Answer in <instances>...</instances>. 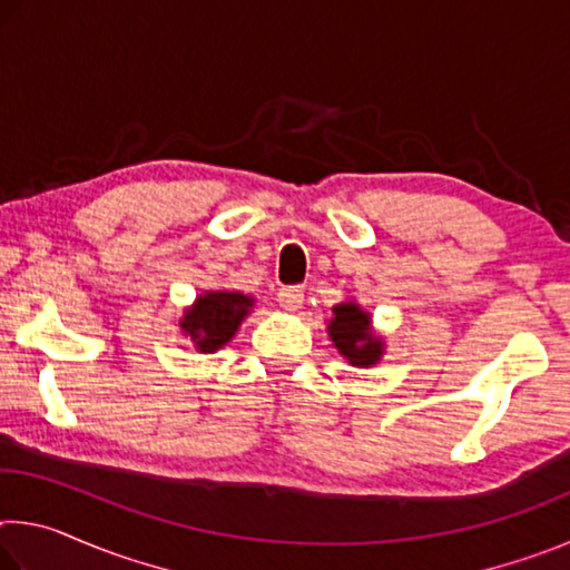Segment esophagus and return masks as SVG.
Here are the masks:
<instances>
[{
	"mask_svg": "<svg viewBox=\"0 0 570 570\" xmlns=\"http://www.w3.org/2000/svg\"><path fill=\"white\" fill-rule=\"evenodd\" d=\"M278 304H282L284 308H288V312H294V308H298V306L304 304V288L282 286V288H278Z\"/></svg>",
	"mask_w": 570,
	"mask_h": 570,
	"instance_id": "obj_1",
	"label": "esophagus"
}]
</instances>
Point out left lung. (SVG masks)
Segmentation results:
<instances>
[{
	"mask_svg": "<svg viewBox=\"0 0 570 570\" xmlns=\"http://www.w3.org/2000/svg\"><path fill=\"white\" fill-rule=\"evenodd\" d=\"M330 336L352 364H374L382 354L380 340H372L370 316L356 304L334 306V320L330 322Z\"/></svg>",
	"mask_w": 570,
	"mask_h": 570,
	"instance_id": "left-lung-1",
	"label": "left lung"
}]
</instances>
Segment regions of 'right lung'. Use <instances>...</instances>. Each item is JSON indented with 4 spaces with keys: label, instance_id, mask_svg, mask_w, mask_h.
<instances>
[{
    "label": "right lung",
    "instance_id": "obj_1",
    "mask_svg": "<svg viewBox=\"0 0 570 570\" xmlns=\"http://www.w3.org/2000/svg\"><path fill=\"white\" fill-rule=\"evenodd\" d=\"M250 298L236 292H208L198 298L193 308L183 314L186 332L200 352H214L236 334L238 324L250 308Z\"/></svg>",
    "mask_w": 570,
    "mask_h": 570
}]
</instances>
